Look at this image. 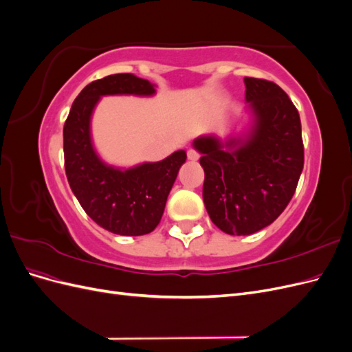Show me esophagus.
I'll return each instance as SVG.
<instances>
[{
	"mask_svg": "<svg viewBox=\"0 0 352 352\" xmlns=\"http://www.w3.org/2000/svg\"><path fill=\"white\" fill-rule=\"evenodd\" d=\"M188 158L192 160V162H195V160L199 158V153L197 150H194V148H190V150H188Z\"/></svg>",
	"mask_w": 352,
	"mask_h": 352,
	"instance_id": "esophagus-1",
	"label": "esophagus"
}]
</instances>
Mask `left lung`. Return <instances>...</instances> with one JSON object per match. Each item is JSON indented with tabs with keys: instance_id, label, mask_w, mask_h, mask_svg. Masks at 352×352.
Listing matches in <instances>:
<instances>
[{
	"instance_id": "1",
	"label": "left lung",
	"mask_w": 352,
	"mask_h": 352,
	"mask_svg": "<svg viewBox=\"0 0 352 352\" xmlns=\"http://www.w3.org/2000/svg\"><path fill=\"white\" fill-rule=\"evenodd\" d=\"M243 82L245 100L255 114L248 140L221 144L201 136L194 141L206 173L202 198L208 216L229 235H251L278 219L304 167L300 113L291 98L272 80Z\"/></svg>"
}]
</instances>
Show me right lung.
<instances>
[{"instance_id": "obj_1", "label": "right lung", "mask_w": 352, "mask_h": 352, "mask_svg": "<svg viewBox=\"0 0 352 352\" xmlns=\"http://www.w3.org/2000/svg\"><path fill=\"white\" fill-rule=\"evenodd\" d=\"M154 92L153 83L131 73L94 80L74 100L63 127L65 168L73 194L97 225L116 235L140 236L158 226L186 153L176 151L163 162L124 172L105 166L91 144V114L102 95Z\"/></svg>"}]
</instances>
